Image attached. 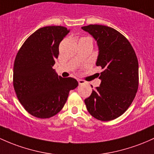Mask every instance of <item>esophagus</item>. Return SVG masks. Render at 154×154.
Instances as JSON below:
<instances>
[{
    "mask_svg": "<svg viewBox=\"0 0 154 154\" xmlns=\"http://www.w3.org/2000/svg\"><path fill=\"white\" fill-rule=\"evenodd\" d=\"M85 81L84 80H78V83H79V85H82V84H84L85 83Z\"/></svg>",
    "mask_w": 154,
    "mask_h": 154,
    "instance_id": "esophagus-1",
    "label": "esophagus"
}]
</instances>
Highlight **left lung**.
Instances as JSON below:
<instances>
[{
    "label": "left lung",
    "mask_w": 154,
    "mask_h": 154,
    "mask_svg": "<svg viewBox=\"0 0 154 154\" xmlns=\"http://www.w3.org/2000/svg\"><path fill=\"white\" fill-rule=\"evenodd\" d=\"M97 42L96 66L102 67L100 86L85 99L88 111L102 121L116 119L126 112L139 85L138 60L132 46L120 32L102 25L82 27Z\"/></svg>",
    "instance_id": "1"
}]
</instances>
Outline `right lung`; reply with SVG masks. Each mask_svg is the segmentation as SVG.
<instances>
[{
  "label": "right lung",
  "instance_id": "add662e5",
  "mask_svg": "<svg viewBox=\"0 0 154 154\" xmlns=\"http://www.w3.org/2000/svg\"><path fill=\"white\" fill-rule=\"evenodd\" d=\"M63 26L39 28L25 40L15 58L13 85L25 110L34 117L49 118L58 113L69 91L78 85L72 77L58 76L52 66L59 45L69 33Z\"/></svg>",
  "mask_w": 154,
  "mask_h": 154
}]
</instances>
